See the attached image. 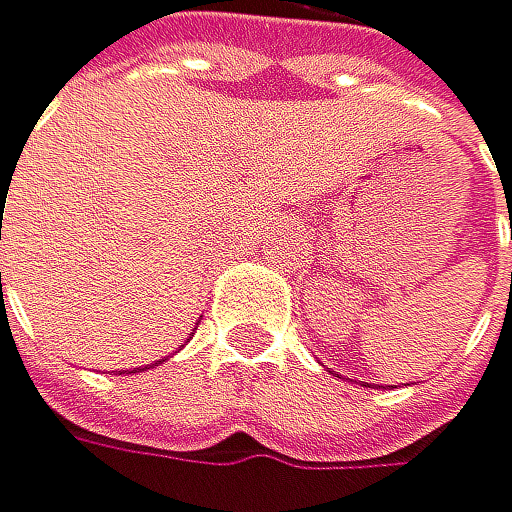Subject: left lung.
<instances>
[{"mask_svg": "<svg viewBox=\"0 0 512 512\" xmlns=\"http://www.w3.org/2000/svg\"><path fill=\"white\" fill-rule=\"evenodd\" d=\"M500 182H504V179H500ZM504 191H507V182H504ZM507 201H510V198H507Z\"/></svg>", "mask_w": 512, "mask_h": 512, "instance_id": "left-lung-1", "label": "left lung"}]
</instances>
